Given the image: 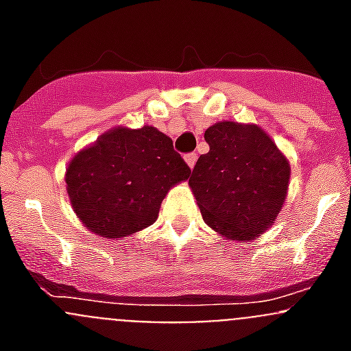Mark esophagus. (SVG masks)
<instances>
[{"label":"esophagus","mask_w":351,"mask_h":351,"mask_svg":"<svg viewBox=\"0 0 351 351\" xmlns=\"http://www.w3.org/2000/svg\"><path fill=\"white\" fill-rule=\"evenodd\" d=\"M184 160H186V163H188V167H190V169H193L195 163H197V154H195V153H188L184 156Z\"/></svg>","instance_id":"esophagus-1"}]
</instances>
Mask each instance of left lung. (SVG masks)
Returning <instances> with one entry per match:
<instances>
[{"instance_id": "left-lung-1", "label": "left lung", "mask_w": 351, "mask_h": 351, "mask_svg": "<svg viewBox=\"0 0 351 351\" xmlns=\"http://www.w3.org/2000/svg\"><path fill=\"white\" fill-rule=\"evenodd\" d=\"M204 138L190 186L207 225L234 241H251L276 221L290 181L288 160L255 125L216 123Z\"/></svg>"}]
</instances>
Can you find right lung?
I'll use <instances>...</instances> for the list:
<instances>
[{
  "mask_svg": "<svg viewBox=\"0 0 351 351\" xmlns=\"http://www.w3.org/2000/svg\"><path fill=\"white\" fill-rule=\"evenodd\" d=\"M190 172L165 133L116 128L70 161L66 190L89 230L119 239L156 221L167 191Z\"/></svg>",
  "mask_w": 351,
  "mask_h": 351,
  "instance_id": "right-lung-1",
  "label": "right lung"
}]
</instances>
